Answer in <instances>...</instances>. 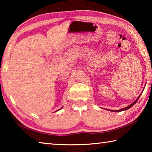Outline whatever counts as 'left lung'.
<instances>
[{
    "mask_svg": "<svg viewBox=\"0 0 152 152\" xmlns=\"http://www.w3.org/2000/svg\"><path fill=\"white\" fill-rule=\"evenodd\" d=\"M141 94H140V96H139L137 97V99H136L135 101L134 102H133L132 104H131L130 105H129V106L126 107H125V108H123V109H119V110H110V111H113V112H121V111H123V110H127V109H130V108L132 107H133V105H134V104L136 103V102H137V101H138L139 98L140 97Z\"/></svg>",
    "mask_w": 152,
    "mask_h": 152,
    "instance_id": "1",
    "label": "left lung"
}]
</instances>
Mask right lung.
I'll return each mask as SVG.
<instances>
[{
    "instance_id": "add662e5",
    "label": "right lung",
    "mask_w": 152,
    "mask_h": 152,
    "mask_svg": "<svg viewBox=\"0 0 152 152\" xmlns=\"http://www.w3.org/2000/svg\"><path fill=\"white\" fill-rule=\"evenodd\" d=\"M62 108H63V107H61V109H62ZM59 110H60V109H59Z\"/></svg>"
}]
</instances>
